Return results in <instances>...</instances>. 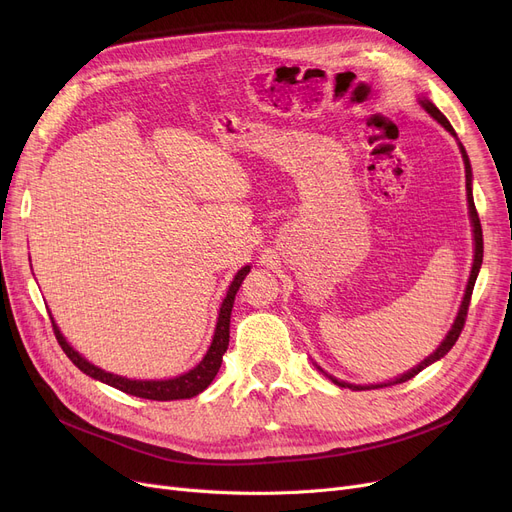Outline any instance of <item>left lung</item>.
Instances as JSON below:
<instances>
[{
    "label": "left lung",
    "instance_id": "left-lung-1",
    "mask_svg": "<svg viewBox=\"0 0 512 512\" xmlns=\"http://www.w3.org/2000/svg\"><path fill=\"white\" fill-rule=\"evenodd\" d=\"M419 103H421V107L423 110L432 116L434 120H438L450 134L452 137L456 139V132H454V128L450 126V122L446 120V116L438 110V107L429 101V99H419ZM459 141V139H456ZM459 149H461V155H463V161H465V180H467V203H469V215H471V224H473V240H475V255H473V267H471V276H469V282H467V290H465V297H463V303H461V309H459V315H456V319H454V324H452V328H450V332L446 334V338L442 340V344L436 348L434 351V355H429L427 359H423L417 367H413L411 371H407V373H402V375H398L396 380H390V382H384V384H369V386H357V384H348V382H340V380H336L334 375H328L324 369L321 367H317L319 371H324L328 378L336 384V386H342V388H351V390H373V388H384V386H394V384H402V382H407V380H411V378H415V375L419 373V371H423L425 367H429L432 363H436V361H440L450 348L454 346V342L459 340V336H461V332H463V328H465V319H467V311H469V303H471V294H473V286H475V280H477V274H479V267H481V261H483V234H481V224H479V215H477V209H475V203H473V191H471V180H473V174H471V164H469V155H467V151H465V147L459 143Z\"/></svg>",
    "mask_w": 512,
    "mask_h": 512
}]
</instances>
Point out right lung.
Segmentation results:
<instances>
[{
    "label": "right lung",
    "instance_id": "right-lung-1",
    "mask_svg": "<svg viewBox=\"0 0 512 512\" xmlns=\"http://www.w3.org/2000/svg\"><path fill=\"white\" fill-rule=\"evenodd\" d=\"M251 272V265H245L242 270H238V274L234 276L228 292H226V299L220 307L218 313V326H215L213 332V340L211 346L207 348L205 357L201 359L199 365H195L191 371H186L182 375H176L172 380H128L122 378V375L110 373V371H103L99 367H95L93 363H89L83 355H78L74 348L66 342V338L62 336L60 328L56 326V321L51 317V324H53V334H56L62 351L68 355V359L83 371L87 373L89 378L99 380L107 386L118 388L126 394L132 396H139V398H149V400H180V398H193L199 392H203L211 382L215 375H218L220 367H222V357L228 348V340H230V313H232V305H234V297L236 292L245 280V276Z\"/></svg>",
    "mask_w": 512,
    "mask_h": 512
}]
</instances>
